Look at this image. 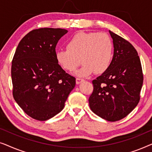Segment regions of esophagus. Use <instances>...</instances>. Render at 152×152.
I'll use <instances>...</instances> for the list:
<instances>
[{
  "label": "esophagus",
  "mask_w": 152,
  "mask_h": 152,
  "mask_svg": "<svg viewBox=\"0 0 152 152\" xmlns=\"http://www.w3.org/2000/svg\"><path fill=\"white\" fill-rule=\"evenodd\" d=\"M83 80H83V79H82V78H80V77L76 78V83H77V84H80V83L82 82Z\"/></svg>",
  "instance_id": "obj_1"
}]
</instances>
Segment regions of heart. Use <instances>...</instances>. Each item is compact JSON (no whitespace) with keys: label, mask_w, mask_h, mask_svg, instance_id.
Masks as SVG:
<instances>
[{"label":"heart","mask_w":152,"mask_h":152,"mask_svg":"<svg viewBox=\"0 0 152 152\" xmlns=\"http://www.w3.org/2000/svg\"><path fill=\"white\" fill-rule=\"evenodd\" d=\"M66 48L56 52L57 61L64 70L72 72L82 61V68L77 72L80 76L89 75L93 72L103 73L113 59V41L105 32H79L68 41Z\"/></svg>","instance_id":"obj_1"}]
</instances>
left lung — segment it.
<instances>
[{
  "label": "left lung",
  "instance_id": "obj_1",
  "mask_svg": "<svg viewBox=\"0 0 152 152\" xmlns=\"http://www.w3.org/2000/svg\"><path fill=\"white\" fill-rule=\"evenodd\" d=\"M114 55L109 68L93 80V91L88 102L93 113L110 122L125 118L140 101L143 74L135 48L126 39L109 30Z\"/></svg>",
  "mask_w": 152,
  "mask_h": 152
}]
</instances>
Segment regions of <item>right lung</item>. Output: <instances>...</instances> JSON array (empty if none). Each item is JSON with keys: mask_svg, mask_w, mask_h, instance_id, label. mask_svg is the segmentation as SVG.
Listing matches in <instances>:
<instances>
[{"mask_svg": "<svg viewBox=\"0 0 152 152\" xmlns=\"http://www.w3.org/2000/svg\"><path fill=\"white\" fill-rule=\"evenodd\" d=\"M68 31L39 28L18 43L12 61L14 99L30 117L45 121L64 109L75 78L58 64L55 48Z\"/></svg>", "mask_w": 152, "mask_h": 152, "instance_id": "right-lung-1", "label": "right lung"}]
</instances>
